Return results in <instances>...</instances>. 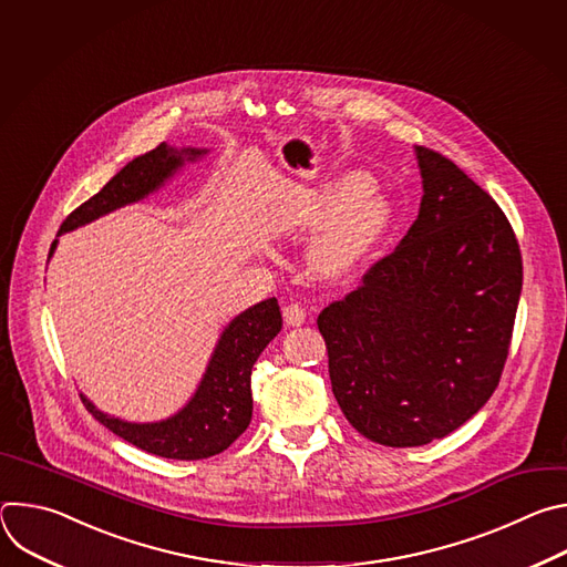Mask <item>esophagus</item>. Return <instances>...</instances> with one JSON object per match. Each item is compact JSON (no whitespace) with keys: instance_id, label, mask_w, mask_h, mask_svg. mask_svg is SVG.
<instances>
[{"instance_id":"1","label":"esophagus","mask_w":567,"mask_h":567,"mask_svg":"<svg viewBox=\"0 0 567 567\" xmlns=\"http://www.w3.org/2000/svg\"><path fill=\"white\" fill-rule=\"evenodd\" d=\"M282 316H285V322H287V326L298 328V326H302V322H305L307 311H305V307H302L300 302H289V305H285V307H282Z\"/></svg>"}]
</instances>
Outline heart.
I'll return each instance as SVG.
<instances>
[{"instance_id": "obj_1", "label": "heart", "mask_w": 567, "mask_h": 567, "mask_svg": "<svg viewBox=\"0 0 567 567\" xmlns=\"http://www.w3.org/2000/svg\"><path fill=\"white\" fill-rule=\"evenodd\" d=\"M328 215L313 239V262L328 274L352 265L388 224V204L365 175H350L337 186L311 195L307 215Z\"/></svg>"}]
</instances>
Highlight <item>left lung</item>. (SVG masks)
Listing matches in <instances>:
<instances>
[{"mask_svg":"<svg viewBox=\"0 0 567 567\" xmlns=\"http://www.w3.org/2000/svg\"><path fill=\"white\" fill-rule=\"evenodd\" d=\"M424 197L399 247L316 326L346 420L383 446H422L489 401L523 289L516 233L487 190L417 145Z\"/></svg>","mask_w":567,"mask_h":567,"instance_id":"8db88e82","label":"left lung"}]
</instances>
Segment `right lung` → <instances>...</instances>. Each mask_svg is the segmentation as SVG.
<instances>
[{
  "label": "right lung",
  "mask_w": 567,
  "mask_h": 567,
  "mask_svg": "<svg viewBox=\"0 0 567 567\" xmlns=\"http://www.w3.org/2000/svg\"><path fill=\"white\" fill-rule=\"evenodd\" d=\"M199 154H204V150H173L166 143H158L154 150L132 158L94 197L71 210L58 233L83 226L123 204L138 202L164 184L182 166L184 156L197 158ZM53 249L55 241L49 256ZM280 328L282 316L276 298L258 302L245 313H239L224 330L204 381L188 406L166 422H121L94 409L83 394L80 399H83L85 409L114 435L152 455L173 460H204L217 455L251 424V368Z\"/></svg>",
  "instance_id": "1"
}]
</instances>
